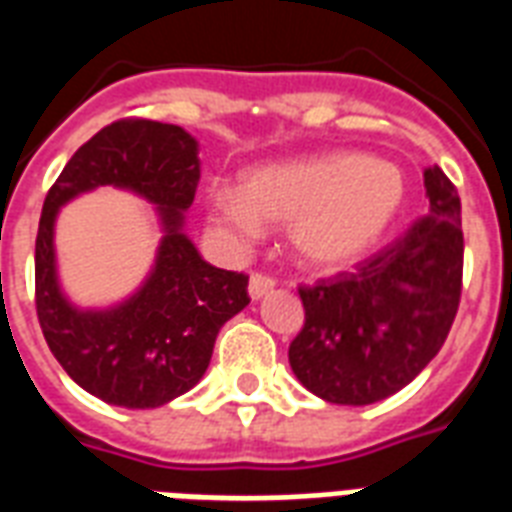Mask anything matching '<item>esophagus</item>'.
I'll return each instance as SVG.
<instances>
[{"label":"esophagus","mask_w":512,"mask_h":512,"mask_svg":"<svg viewBox=\"0 0 512 512\" xmlns=\"http://www.w3.org/2000/svg\"><path fill=\"white\" fill-rule=\"evenodd\" d=\"M273 287H276V279H271V276H265L260 271L252 273V279H249V295H252V300L268 295Z\"/></svg>","instance_id":"34e87169"}]
</instances>
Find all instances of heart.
<instances>
[{"label":"heart","instance_id":"b5f03b06","mask_svg":"<svg viewBox=\"0 0 512 512\" xmlns=\"http://www.w3.org/2000/svg\"><path fill=\"white\" fill-rule=\"evenodd\" d=\"M405 204L397 166L357 152H330L244 174L239 190L212 195V220L236 239H255L260 222L287 228L308 268L357 263L392 228Z\"/></svg>","mask_w":512,"mask_h":512}]
</instances>
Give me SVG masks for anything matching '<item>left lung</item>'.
<instances>
[{
  "label": "left lung",
  "instance_id": "obj_1",
  "mask_svg": "<svg viewBox=\"0 0 512 512\" xmlns=\"http://www.w3.org/2000/svg\"><path fill=\"white\" fill-rule=\"evenodd\" d=\"M429 212L330 279L298 287L306 322L290 365L308 392L370 405L411 384L446 343L462 298V204L440 166L424 171Z\"/></svg>",
  "mask_w": 512,
  "mask_h": 512
}]
</instances>
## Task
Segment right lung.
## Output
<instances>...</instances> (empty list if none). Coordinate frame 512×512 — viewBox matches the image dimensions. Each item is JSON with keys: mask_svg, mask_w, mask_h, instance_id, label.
Instances as JSON below:
<instances>
[{"mask_svg": "<svg viewBox=\"0 0 512 512\" xmlns=\"http://www.w3.org/2000/svg\"><path fill=\"white\" fill-rule=\"evenodd\" d=\"M201 179L198 144L171 123L126 117L74 152L42 206L34 303L42 335L72 381L109 405L158 408L193 389L220 327L249 303V276L214 268L182 233ZM99 184L128 186L162 212L167 236L142 291L107 312H80L60 295L52 252L57 206Z\"/></svg>", "mask_w": 512, "mask_h": 512, "instance_id": "1", "label": "right lung"}]
</instances>
